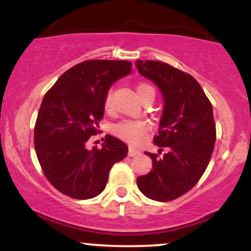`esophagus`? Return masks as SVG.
I'll return each instance as SVG.
<instances>
[{
	"label": "esophagus",
	"instance_id": "1",
	"mask_svg": "<svg viewBox=\"0 0 251 251\" xmlns=\"http://www.w3.org/2000/svg\"><path fill=\"white\" fill-rule=\"evenodd\" d=\"M139 153H140L139 150H135L133 148L128 149V155H129V157H134V155H138Z\"/></svg>",
	"mask_w": 251,
	"mask_h": 251
}]
</instances>
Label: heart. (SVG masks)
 <instances>
[{
    "label": "heart",
    "instance_id": "obj_1",
    "mask_svg": "<svg viewBox=\"0 0 251 251\" xmlns=\"http://www.w3.org/2000/svg\"><path fill=\"white\" fill-rule=\"evenodd\" d=\"M137 91L139 98H142L148 92H153L154 93L153 88L146 83H140ZM112 107H113V97H112V92H108L106 94L105 100H103V108H105V111L109 112ZM148 132L149 125L142 120H123V122L116 124L112 128V133L116 137L120 138L124 142L131 144V145H139L145 139Z\"/></svg>",
    "mask_w": 251,
    "mask_h": 251
}]
</instances>
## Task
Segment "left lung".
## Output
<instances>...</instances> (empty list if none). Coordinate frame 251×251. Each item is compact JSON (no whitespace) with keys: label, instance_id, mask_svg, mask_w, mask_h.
Returning a JSON list of instances; mask_svg holds the SVG:
<instances>
[{"label":"left lung","instance_id":"8db88e82","mask_svg":"<svg viewBox=\"0 0 251 251\" xmlns=\"http://www.w3.org/2000/svg\"><path fill=\"white\" fill-rule=\"evenodd\" d=\"M140 75L151 80L163 96L159 132L153 142L168 152L162 158L145 152L152 171L137 178L150 200L169 201L191 190L208 168L216 142L212 105L195 77L165 62L137 60Z\"/></svg>","mask_w":251,"mask_h":251}]
</instances>
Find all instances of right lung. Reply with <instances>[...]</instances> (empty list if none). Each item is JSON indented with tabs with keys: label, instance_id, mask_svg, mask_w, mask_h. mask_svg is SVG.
I'll use <instances>...</instances> for the list:
<instances>
[{
	"label": "right lung",
	"instance_id": "right-lung-1",
	"mask_svg": "<svg viewBox=\"0 0 251 251\" xmlns=\"http://www.w3.org/2000/svg\"><path fill=\"white\" fill-rule=\"evenodd\" d=\"M132 63L91 60L75 65L43 97L34 128L37 159L50 183L75 200L97 197L107 184L109 170L127 155L128 148L106 134L101 149H86L97 134L109 88L132 72Z\"/></svg>",
	"mask_w": 251,
	"mask_h": 251
}]
</instances>
